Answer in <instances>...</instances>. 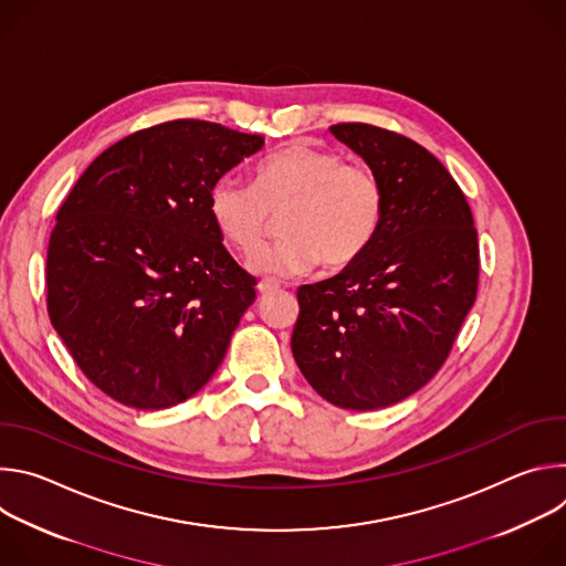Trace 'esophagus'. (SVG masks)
<instances>
[{"instance_id": "34e87169", "label": "esophagus", "mask_w": 566, "mask_h": 566, "mask_svg": "<svg viewBox=\"0 0 566 566\" xmlns=\"http://www.w3.org/2000/svg\"><path fill=\"white\" fill-rule=\"evenodd\" d=\"M258 291H260V295H271V293L280 291V284L273 282V280H262V282L258 284Z\"/></svg>"}]
</instances>
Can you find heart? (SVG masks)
Here are the masks:
<instances>
[{
	"label": "heart",
	"mask_w": 566,
	"mask_h": 566,
	"mask_svg": "<svg viewBox=\"0 0 566 566\" xmlns=\"http://www.w3.org/2000/svg\"><path fill=\"white\" fill-rule=\"evenodd\" d=\"M385 192L378 177L354 166L345 154L295 140L260 160L253 188L232 177L208 195V212L219 234L241 255H253L282 214V239L251 260L264 275H300L319 260L345 269L360 260L380 228Z\"/></svg>",
	"instance_id": "heart-1"
}]
</instances>
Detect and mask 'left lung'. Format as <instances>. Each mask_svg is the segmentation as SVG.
<instances>
[{"instance_id": "left-lung-1", "label": "left lung", "mask_w": 566, "mask_h": 566, "mask_svg": "<svg viewBox=\"0 0 566 566\" xmlns=\"http://www.w3.org/2000/svg\"><path fill=\"white\" fill-rule=\"evenodd\" d=\"M329 129L378 177L385 210L360 260L297 289L291 349L322 398L380 410L446 363L476 297V230L461 188L426 147L365 123Z\"/></svg>"}]
</instances>
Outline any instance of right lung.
I'll return each instance as SVG.
<instances>
[{
    "mask_svg": "<svg viewBox=\"0 0 566 566\" xmlns=\"http://www.w3.org/2000/svg\"><path fill=\"white\" fill-rule=\"evenodd\" d=\"M264 136L160 123L105 149L57 210L46 308L75 365L109 398L166 410L221 365L255 277L223 247L210 188Z\"/></svg>",
    "mask_w": 566,
    "mask_h": 566,
    "instance_id": "1",
    "label": "right lung"
}]
</instances>
